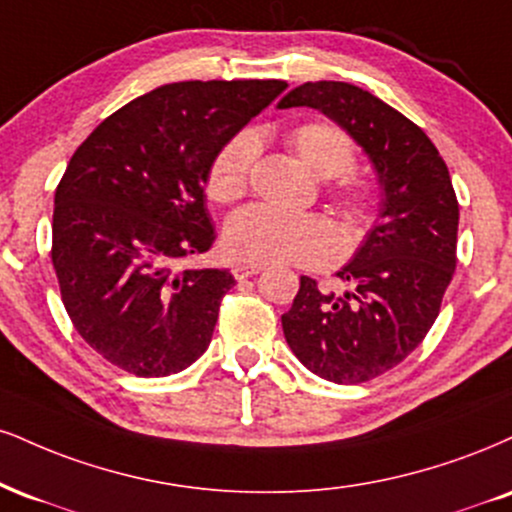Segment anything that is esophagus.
<instances>
[{
  "label": "esophagus",
  "mask_w": 512,
  "mask_h": 512,
  "mask_svg": "<svg viewBox=\"0 0 512 512\" xmlns=\"http://www.w3.org/2000/svg\"><path fill=\"white\" fill-rule=\"evenodd\" d=\"M262 269H264L262 264H236V267H233V276H236L238 281H245L250 279V276L260 274Z\"/></svg>",
  "instance_id": "1"
}]
</instances>
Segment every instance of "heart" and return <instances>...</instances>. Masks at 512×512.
<instances>
[{"mask_svg": "<svg viewBox=\"0 0 512 512\" xmlns=\"http://www.w3.org/2000/svg\"><path fill=\"white\" fill-rule=\"evenodd\" d=\"M286 143L307 169L322 178H336L329 197L350 224L367 219L374 205V188L365 178L348 174L355 166V145L338 123L305 121L288 131ZM257 150L260 143L252 131L231 135L219 147L207 171V193L214 202L231 205L245 195ZM224 248L240 264L319 267L334 260L341 240L334 224L319 214H283L252 205L226 221Z\"/></svg>", "mask_w": 512, "mask_h": 512, "instance_id": "heart-1", "label": "heart"}]
</instances>
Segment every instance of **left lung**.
I'll list each match as a JSON object with an SVG mask.
<instances>
[{
  "label": "left lung",
  "mask_w": 512,
  "mask_h": 512,
  "mask_svg": "<svg viewBox=\"0 0 512 512\" xmlns=\"http://www.w3.org/2000/svg\"><path fill=\"white\" fill-rule=\"evenodd\" d=\"M279 107L319 109L353 135L377 169L381 221L336 274L346 291H322L300 276L281 317L288 346L310 372L362 384L400 365L439 317L458 262V197L427 133L372 92L317 80L288 92Z\"/></svg>",
  "instance_id": "1"
}]
</instances>
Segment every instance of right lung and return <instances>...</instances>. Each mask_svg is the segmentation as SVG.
I'll list each match as a JSON object with an SVG mask.
<instances>
[{
  "mask_svg": "<svg viewBox=\"0 0 512 512\" xmlns=\"http://www.w3.org/2000/svg\"><path fill=\"white\" fill-rule=\"evenodd\" d=\"M286 80H186L107 116L73 152L52 217V264L73 326L135 377H169L205 353L226 269L174 264L212 248V157Z\"/></svg>",
  "mask_w": 512,
  "mask_h": 512,
  "instance_id": "right-lung-1",
  "label": "right lung"
}]
</instances>
